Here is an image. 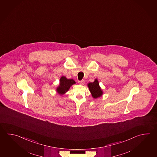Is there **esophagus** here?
<instances>
[{"mask_svg": "<svg viewBox=\"0 0 157 157\" xmlns=\"http://www.w3.org/2000/svg\"><path fill=\"white\" fill-rule=\"evenodd\" d=\"M78 83H79V84H81V85H84V83H85V82H84V80H80V81L78 82Z\"/></svg>", "mask_w": 157, "mask_h": 157, "instance_id": "obj_1", "label": "esophagus"}]
</instances>
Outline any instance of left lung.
<instances>
[{
    "instance_id": "obj_1",
    "label": "left lung",
    "mask_w": 157,
    "mask_h": 157,
    "mask_svg": "<svg viewBox=\"0 0 157 157\" xmlns=\"http://www.w3.org/2000/svg\"><path fill=\"white\" fill-rule=\"evenodd\" d=\"M88 86L92 94V97L95 99L100 97L103 94V91L101 89L99 82L97 79H95L93 83H88Z\"/></svg>"
}]
</instances>
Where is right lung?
<instances>
[{
    "label": "right lung",
    "instance_id": "1",
    "mask_svg": "<svg viewBox=\"0 0 157 157\" xmlns=\"http://www.w3.org/2000/svg\"><path fill=\"white\" fill-rule=\"evenodd\" d=\"M74 84H75V82L73 79H68L64 76H62L60 79L59 86L56 88V92L60 95L64 94Z\"/></svg>",
    "mask_w": 157,
    "mask_h": 157
}]
</instances>
